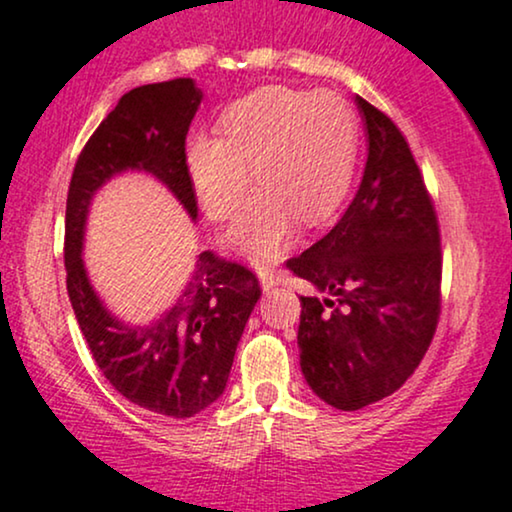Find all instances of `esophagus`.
I'll use <instances>...</instances> for the list:
<instances>
[{"mask_svg":"<svg viewBox=\"0 0 512 512\" xmlns=\"http://www.w3.org/2000/svg\"><path fill=\"white\" fill-rule=\"evenodd\" d=\"M275 285H277V277L273 275V273H263L261 275V287H263V292L266 294H270L275 289Z\"/></svg>","mask_w":512,"mask_h":512,"instance_id":"esophagus-1","label":"esophagus"}]
</instances>
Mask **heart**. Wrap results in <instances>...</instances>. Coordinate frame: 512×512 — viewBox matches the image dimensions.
I'll return each instance as SVG.
<instances>
[{
	"label": "heart",
	"mask_w": 512,
	"mask_h": 512,
	"mask_svg": "<svg viewBox=\"0 0 512 512\" xmlns=\"http://www.w3.org/2000/svg\"><path fill=\"white\" fill-rule=\"evenodd\" d=\"M358 156V123L334 92L261 87L220 116V140L197 135L185 170L211 218H230L251 187L223 244L254 263H275L292 246L299 218L320 225L349 194Z\"/></svg>",
	"instance_id": "1"
}]
</instances>
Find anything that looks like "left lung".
I'll list each match as a JSON object with an SVG mask.
<instances>
[{
	"label": "left lung",
	"mask_w": 512,
	"mask_h": 512,
	"mask_svg": "<svg viewBox=\"0 0 512 512\" xmlns=\"http://www.w3.org/2000/svg\"><path fill=\"white\" fill-rule=\"evenodd\" d=\"M368 161L356 197L327 235L287 268L325 299L301 296L296 342L315 396L358 410L418 368L439 320L441 249L434 206L408 142L356 97Z\"/></svg>",
	"instance_id": "8db88e82"
}]
</instances>
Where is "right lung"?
<instances>
[{"mask_svg": "<svg viewBox=\"0 0 512 512\" xmlns=\"http://www.w3.org/2000/svg\"><path fill=\"white\" fill-rule=\"evenodd\" d=\"M204 94L178 78L123 94L75 163L66 201V287L94 363L118 394L168 418H192L223 396L242 332L261 299L254 275L211 251L197 256L178 299L149 323H125L94 292L85 227L94 194L135 170L156 178L197 223L185 140Z\"/></svg>", "mask_w": 512, "mask_h": 512, "instance_id": "add662e5", "label": "right lung"}]
</instances>
